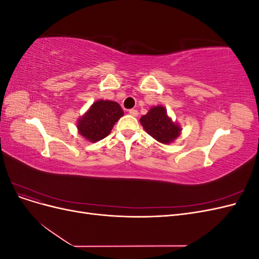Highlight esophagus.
Segmentation results:
<instances>
[{"instance_id":"1","label":"esophagus","mask_w":259,"mask_h":259,"mask_svg":"<svg viewBox=\"0 0 259 259\" xmlns=\"http://www.w3.org/2000/svg\"><path fill=\"white\" fill-rule=\"evenodd\" d=\"M128 113H130L132 116H138V111L135 110V109H131V110L128 111Z\"/></svg>"}]
</instances>
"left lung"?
I'll list each match as a JSON object with an SVG mask.
<instances>
[{"label":"left lung","mask_w":259,"mask_h":259,"mask_svg":"<svg viewBox=\"0 0 259 259\" xmlns=\"http://www.w3.org/2000/svg\"><path fill=\"white\" fill-rule=\"evenodd\" d=\"M144 130L163 145H169L182 134V126L168 116L165 107L161 105L151 107L146 115L140 117Z\"/></svg>","instance_id":"left-lung-1"}]
</instances>
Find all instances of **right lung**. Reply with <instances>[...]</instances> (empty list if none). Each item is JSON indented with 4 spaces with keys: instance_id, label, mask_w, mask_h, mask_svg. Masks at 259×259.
Here are the masks:
<instances>
[{
    "instance_id": "obj_1",
    "label": "right lung",
    "mask_w": 259,
    "mask_h": 259,
    "mask_svg": "<svg viewBox=\"0 0 259 259\" xmlns=\"http://www.w3.org/2000/svg\"><path fill=\"white\" fill-rule=\"evenodd\" d=\"M123 115L121 106L115 101L99 99L76 120V128L83 138L96 143L110 134L114 124Z\"/></svg>"
}]
</instances>
